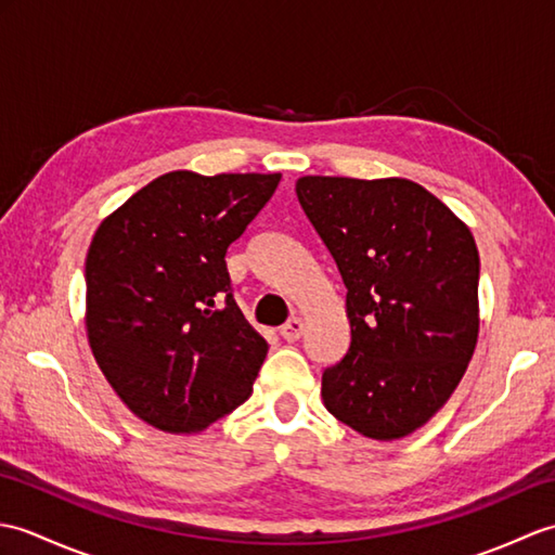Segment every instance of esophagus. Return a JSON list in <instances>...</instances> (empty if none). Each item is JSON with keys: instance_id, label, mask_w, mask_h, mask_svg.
<instances>
[{"instance_id": "34e87169", "label": "esophagus", "mask_w": 555, "mask_h": 555, "mask_svg": "<svg viewBox=\"0 0 555 555\" xmlns=\"http://www.w3.org/2000/svg\"><path fill=\"white\" fill-rule=\"evenodd\" d=\"M302 332H305V322H302V317H298V314H293L291 320L279 328V334L284 340H298L302 336Z\"/></svg>"}]
</instances>
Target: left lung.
<instances>
[{
	"instance_id": "1",
	"label": "left lung",
	"mask_w": 555,
	"mask_h": 555,
	"mask_svg": "<svg viewBox=\"0 0 555 555\" xmlns=\"http://www.w3.org/2000/svg\"><path fill=\"white\" fill-rule=\"evenodd\" d=\"M296 193L348 288L350 348L322 374L324 405L367 439H403L446 405L473 360V231L427 188L396 176H302Z\"/></svg>"
}]
</instances>
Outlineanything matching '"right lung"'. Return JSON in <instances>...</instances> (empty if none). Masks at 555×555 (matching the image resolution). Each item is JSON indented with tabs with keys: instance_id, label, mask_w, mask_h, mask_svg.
Here are the masks:
<instances>
[{
	"instance_id": "obj_1",
	"label": "right lung",
	"mask_w": 555,
	"mask_h": 555,
	"mask_svg": "<svg viewBox=\"0 0 555 555\" xmlns=\"http://www.w3.org/2000/svg\"><path fill=\"white\" fill-rule=\"evenodd\" d=\"M281 173L169 171L104 217L86 257V332L135 417L195 434L253 393L267 340L233 300L229 245Z\"/></svg>"
}]
</instances>
